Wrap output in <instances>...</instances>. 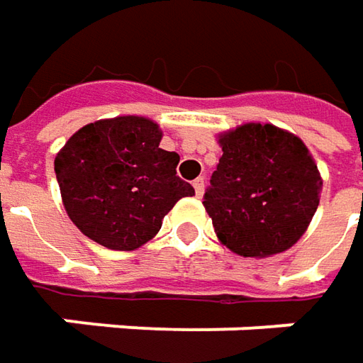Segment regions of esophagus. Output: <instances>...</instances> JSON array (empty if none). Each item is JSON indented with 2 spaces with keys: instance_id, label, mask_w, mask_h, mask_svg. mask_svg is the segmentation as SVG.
<instances>
[{
  "instance_id": "esophagus-1",
  "label": "esophagus",
  "mask_w": 363,
  "mask_h": 363,
  "mask_svg": "<svg viewBox=\"0 0 363 363\" xmlns=\"http://www.w3.org/2000/svg\"><path fill=\"white\" fill-rule=\"evenodd\" d=\"M203 188H206V182H203V177L194 179V189H196V196H198V198H202Z\"/></svg>"
}]
</instances>
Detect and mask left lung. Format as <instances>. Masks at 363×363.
Instances as JSON below:
<instances>
[{
    "mask_svg": "<svg viewBox=\"0 0 363 363\" xmlns=\"http://www.w3.org/2000/svg\"><path fill=\"white\" fill-rule=\"evenodd\" d=\"M220 145L202 202L218 238L240 257L291 248L319 206L321 175L309 149L293 133L260 123L220 135Z\"/></svg>",
    "mask_w": 363,
    "mask_h": 363,
    "instance_id": "1",
    "label": "left lung"
}]
</instances>
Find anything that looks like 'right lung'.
<instances>
[{"label": "right lung", "instance_id": "right-lung-1", "mask_svg": "<svg viewBox=\"0 0 363 363\" xmlns=\"http://www.w3.org/2000/svg\"><path fill=\"white\" fill-rule=\"evenodd\" d=\"M157 123L117 117L84 125L54 160L62 202L78 230L111 250L151 240L177 200L196 191L160 147Z\"/></svg>", "mask_w": 363, "mask_h": 363}]
</instances>
